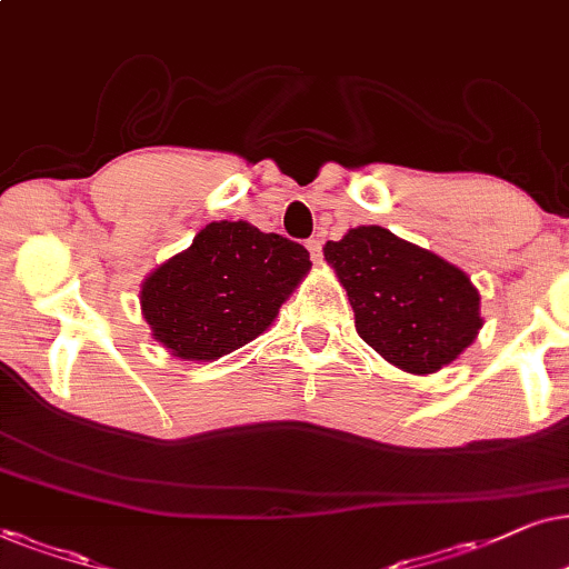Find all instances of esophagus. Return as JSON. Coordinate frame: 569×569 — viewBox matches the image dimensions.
Here are the masks:
<instances>
[{"label":"esophagus","instance_id":"34e87169","mask_svg":"<svg viewBox=\"0 0 569 569\" xmlns=\"http://www.w3.org/2000/svg\"><path fill=\"white\" fill-rule=\"evenodd\" d=\"M307 249L312 254V262L322 260V241L320 239H307Z\"/></svg>","mask_w":569,"mask_h":569}]
</instances>
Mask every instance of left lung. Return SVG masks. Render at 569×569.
I'll return each mask as SVG.
<instances>
[{
	"mask_svg": "<svg viewBox=\"0 0 569 569\" xmlns=\"http://www.w3.org/2000/svg\"><path fill=\"white\" fill-rule=\"evenodd\" d=\"M322 252L351 301L356 332L390 363L431 375L473 343L479 291L456 264L382 226L351 229Z\"/></svg>",
	"mask_w": 569,
	"mask_h": 569,
	"instance_id": "8db88e82",
	"label": "left lung"
}]
</instances>
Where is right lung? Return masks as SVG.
Instances as JSON below:
<instances>
[{
  "label": "right lung",
  "mask_w": 569,
  "mask_h": 569,
  "mask_svg": "<svg viewBox=\"0 0 569 569\" xmlns=\"http://www.w3.org/2000/svg\"><path fill=\"white\" fill-rule=\"evenodd\" d=\"M309 268L307 249L280 233L208 223L146 278L142 315L173 356L213 361L260 336Z\"/></svg>",
  "instance_id": "obj_1"
}]
</instances>
